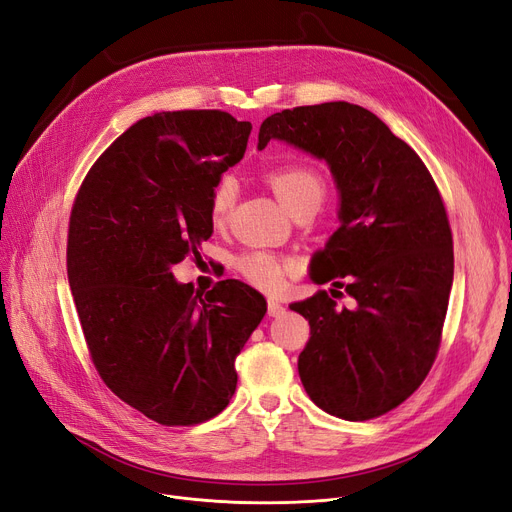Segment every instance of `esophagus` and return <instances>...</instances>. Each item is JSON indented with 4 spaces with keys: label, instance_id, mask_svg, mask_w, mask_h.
<instances>
[{
    "label": "esophagus",
    "instance_id": "obj_1",
    "mask_svg": "<svg viewBox=\"0 0 512 512\" xmlns=\"http://www.w3.org/2000/svg\"><path fill=\"white\" fill-rule=\"evenodd\" d=\"M286 311V307L282 305V303H278V301H274V299H270L268 301V316H272V318H278V316H282Z\"/></svg>",
    "mask_w": 512,
    "mask_h": 512
}]
</instances>
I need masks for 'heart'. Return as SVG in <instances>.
<instances>
[{"mask_svg": "<svg viewBox=\"0 0 512 512\" xmlns=\"http://www.w3.org/2000/svg\"><path fill=\"white\" fill-rule=\"evenodd\" d=\"M268 182L274 188L280 203L293 215L307 209L320 207L324 201V180L307 165H278L268 171ZM234 177L224 175L215 182L209 196V217L215 226L226 224L232 207L236 203ZM236 270L261 291H278L282 288L286 274L295 270V263L270 251H244L236 257Z\"/></svg>", "mask_w": 512, "mask_h": 512, "instance_id": "1", "label": "heart"}]
</instances>
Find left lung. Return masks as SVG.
Instances as JSON below:
<instances>
[{
  "mask_svg": "<svg viewBox=\"0 0 512 512\" xmlns=\"http://www.w3.org/2000/svg\"><path fill=\"white\" fill-rule=\"evenodd\" d=\"M270 140L328 163L341 228L314 257L311 278L355 299L339 307L332 288V297L320 291L291 305L311 335L299 355L301 383L332 416H383L422 385L439 351L454 280L441 194L418 154L358 104L286 108L261 123L259 150Z\"/></svg>",
  "mask_w": 512,
  "mask_h": 512,
  "instance_id": "obj_1",
  "label": "left lung"
}]
</instances>
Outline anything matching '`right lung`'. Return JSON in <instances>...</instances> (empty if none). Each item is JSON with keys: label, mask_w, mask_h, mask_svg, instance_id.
Segmentation results:
<instances>
[{"label": "right lung", "mask_w": 512, "mask_h": 512, "mask_svg": "<svg viewBox=\"0 0 512 512\" xmlns=\"http://www.w3.org/2000/svg\"><path fill=\"white\" fill-rule=\"evenodd\" d=\"M251 129L224 110L140 119L100 154L71 209L66 272L90 358L110 391L165 427L230 404L234 360L268 309L244 282L194 293L171 274L213 234L211 190Z\"/></svg>", "instance_id": "right-lung-1"}]
</instances>
